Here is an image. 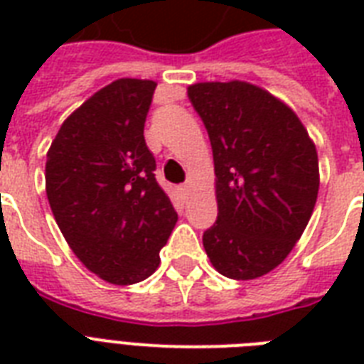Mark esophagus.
<instances>
[{"label":"esophagus","instance_id":"esophagus-1","mask_svg":"<svg viewBox=\"0 0 364 364\" xmlns=\"http://www.w3.org/2000/svg\"><path fill=\"white\" fill-rule=\"evenodd\" d=\"M181 193H188V185L185 183V185H181Z\"/></svg>","mask_w":364,"mask_h":364}]
</instances>
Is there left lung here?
<instances>
[{
  "mask_svg": "<svg viewBox=\"0 0 364 364\" xmlns=\"http://www.w3.org/2000/svg\"><path fill=\"white\" fill-rule=\"evenodd\" d=\"M188 100L215 164L217 221L204 249L219 274L255 279L285 260L319 191L314 141L289 105L245 81L196 82Z\"/></svg>",
  "mask_w": 364,
  "mask_h": 364,
  "instance_id": "obj_1",
  "label": "left lung"
}]
</instances>
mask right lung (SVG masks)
Listing matches in <instances>:
<instances>
[{
	"label": "right lung",
	"instance_id": "add662e5",
	"mask_svg": "<svg viewBox=\"0 0 364 364\" xmlns=\"http://www.w3.org/2000/svg\"><path fill=\"white\" fill-rule=\"evenodd\" d=\"M154 88L113 81L65 119L47 153L54 219L77 259L113 285L147 279L177 223L143 137Z\"/></svg>",
	"mask_w": 364,
	"mask_h": 364
}]
</instances>
